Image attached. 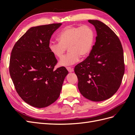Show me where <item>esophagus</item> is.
Returning <instances> with one entry per match:
<instances>
[{
  "label": "esophagus",
  "mask_w": 135,
  "mask_h": 135,
  "mask_svg": "<svg viewBox=\"0 0 135 135\" xmlns=\"http://www.w3.org/2000/svg\"><path fill=\"white\" fill-rule=\"evenodd\" d=\"M66 69H67V70H68V71L70 72V73L74 71V69L71 68V67H66Z\"/></svg>",
  "instance_id": "esophagus-1"
}]
</instances>
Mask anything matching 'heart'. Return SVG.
I'll return each instance as SVG.
<instances>
[{
  "mask_svg": "<svg viewBox=\"0 0 135 135\" xmlns=\"http://www.w3.org/2000/svg\"><path fill=\"white\" fill-rule=\"evenodd\" d=\"M57 38L59 42L51 41L48 48L58 59L62 57L68 48L69 52L59 62L60 66H65L78 62L80 56L85 57L89 55L95 43V33L89 25L68 26L59 32Z\"/></svg>",
  "mask_w": 135,
  "mask_h": 135,
  "instance_id": "b5f03b06",
  "label": "heart"
}]
</instances>
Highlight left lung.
<instances>
[{
  "label": "left lung",
  "instance_id": "1",
  "mask_svg": "<svg viewBox=\"0 0 135 135\" xmlns=\"http://www.w3.org/2000/svg\"><path fill=\"white\" fill-rule=\"evenodd\" d=\"M95 26L96 42L88 57L74 68L78 87L85 98L107 100L119 89L124 73L123 50L118 36L99 20H88Z\"/></svg>",
  "mask_w": 135,
  "mask_h": 135
}]
</instances>
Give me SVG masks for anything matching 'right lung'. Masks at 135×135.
<instances>
[{
  "instance_id": "right-lung-1",
  "label": "right lung",
  "mask_w": 135,
  "mask_h": 135,
  "mask_svg": "<svg viewBox=\"0 0 135 135\" xmlns=\"http://www.w3.org/2000/svg\"><path fill=\"white\" fill-rule=\"evenodd\" d=\"M62 23L32 27L16 43L9 61V73L21 99L38 108L47 107L58 99L68 71L55 70L57 61L48 48L53 33Z\"/></svg>"
}]
</instances>
